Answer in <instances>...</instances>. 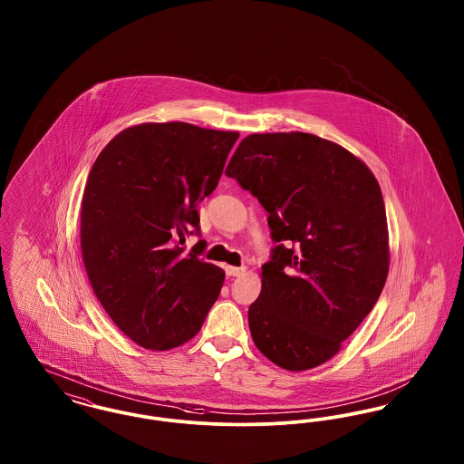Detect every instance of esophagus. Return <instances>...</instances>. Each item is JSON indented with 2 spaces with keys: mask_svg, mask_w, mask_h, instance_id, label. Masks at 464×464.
<instances>
[{
  "mask_svg": "<svg viewBox=\"0 0 464 464\" xmlns=\"http://www.w3.org/2000/svg\"><path fill=\"white\" fill-rule=\"evenodd\" d=\"M245 271H246L245 266H240V267H237V266H226V275H227V276H242V275H245Z\"/></svg>",
  "mask_w": 464,
  "mask_h": 464,
  "instance_id": "obj_1",
  "label": "esophagus"
}]
</instances>
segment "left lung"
Instances as JSON below:
<instances>
[{
    "label": "left lung",
    "mask_w": 464,
    "mask_h": 464,
    "mask_svg": "<svg viewBox=\"0 0 464 464\" xmlns=\"http://www.w3.org/2000/svg\"><path fill=\"white\" fill-rule=\"evenodd\" d=\"M226 176L267 212L278 243L248 308L257 350L287 371L331 360L374 308L390 269L386 210L371 169L313 133H252Z\"/></svg>",
    "instance_id": "8db88e82"
}]
</instances>
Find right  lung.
<instances>
[{"instance_id": "add662e5", "label": "right lung", "mask_w": 464, "mask_h": 464, "mask_svg": "<svg viewBox=\"0 0 464 464\" xmlns=\"http://www.w3.org/2000/svg\"><path fill=\"white\" fill-rule=\"evenodd\" d=\"M238 132L191 123H140L97 156L82 201V256L99 303L146 350H172L198 334L224 271L198 256L197 210L219 179Z\"/></svg>"}]
</instances>
